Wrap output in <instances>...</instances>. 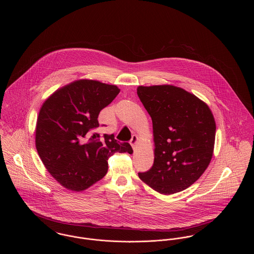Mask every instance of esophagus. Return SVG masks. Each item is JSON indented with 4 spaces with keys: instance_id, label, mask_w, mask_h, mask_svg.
<instances>
[{
    "instance_id": "1",
    "label": "esophagus",
    "mask_w": 254,
    "mask_h": 254,
    "mask_svg": "<svg viewBox=\"0 0 254 254\" xmlns=\"http://www.w3.org/2000/svg\"><path fill=\"white\" fill-rule=\"evenodd\" d=\"M137 142H138V137H137L136 135H133L132 138H131V140L129 141V143H130V145H131V146H132L133 149L135 148V146H136Z\"/></svg>"
}]
</instances>
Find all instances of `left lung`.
<instances>
[{
	"label": "left lung",
	"mask_w": 254,
	"mask_h": 254,
	"mask_svg": "<svg viewBox=\"0 0 254 254\" xmlns=\"http://www.w3.org/2000/svg\"><path fill=\"white\" fill-rule=\"evenodd\" d=\"M137 94L151 117L154 163L139 172L160 193L188 189L204 173L213 153L216 126L203 101L174 85L139 86Z\"/></svg>",
	"instance_id": "8db88e82"
}]
</instances>
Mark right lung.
<instances>
[{"label":"right lung","instance_id":"right-lung-1","mask_svg":"<svg viewBox=\"0 0 254 254\" xmlns=\"http://www.w3.org/2000/svg\"><path fill=\"white\" fill-rule=\"evenodd\" d=\"M120 92L113 85L79 80L55 91L43 104L36 126L38 154L49 173L70 190L82 191L108 172L107 160L128 152V143L95 131L98 116Z\"/></svg>","mask_w":254,"mask_h":254}]
</instances>
